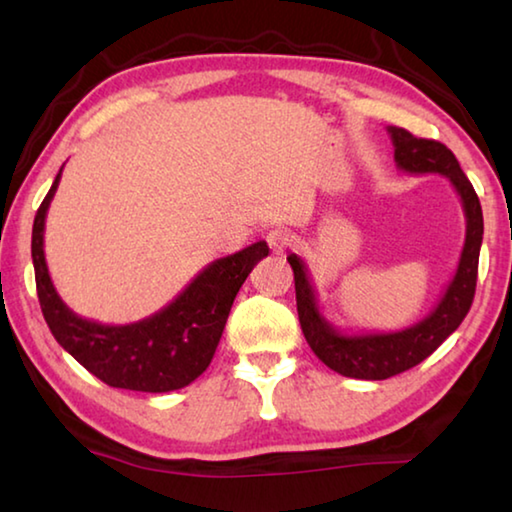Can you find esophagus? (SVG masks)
<instances>
[{"instance_id":"esophagus-1","label":"esophagus","mask_w":512,"mask_h":512,"mask_svg":"<svg viewBox=\"0 0 512 512\" xmlns=\"http://www.w3.org/2000/svg\"><path fill=\"white\" fill-rule=\"evenodd\" d=\"M266 244L275 255H280L291 246V235L284 228H275L271 232H266Z\"/></svg>"}]
</instances>
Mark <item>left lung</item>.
Here are the masks:
<instances>
[{
	"mask_svg": "<svg viewBox=\"0 0 512 512\" xmlns=\"http://www.w3.org/2000/svg\"><path fill=\"white\" fill-rule=\"evenodd\" d=\"M395 146L397 167L406 173H440L461 196L465 212V244L458 268L447 284L443 298L427 318L400 332L384 334H341L320 314L316 291L311 287L305 262L289 255L296 280V302L302 334L316 357L327 368L352 379H388L418 366L463 323L472 307L476 273H479V250L483 241V212L479 196L458 164L456 155L436 140H422L397 126H388Z\"/></svg>",
	"mask_w": 512,
	"mask_h": 512,
	"instance_id": "8db88e82",
	"label": "left lung"
}]
</instances>
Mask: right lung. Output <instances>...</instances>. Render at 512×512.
I'll use <instances>...</instances> for the list:
<instances>
[{"mask_svg":"<svg viewBox=\"0 0 512 512\" xmlns=\"http://www.w3.org/2000/svg\"><path fill=\"white\" fill-rule=\"evenodd\" d=\"M60 173L38 207L31 235V257L42 316L54 339L112 388L142 393H169L201 377L221 341L225 320L241 284L259 259L268 255L266 241L214 259L187 284L176 300L153 316L131 325H101L76 316L54 289L45 262V219Z\"/></svg>","mask_w":512,"mask_h":512,"instance_id":"add662e5","label":"right lung"}]
</instances>
